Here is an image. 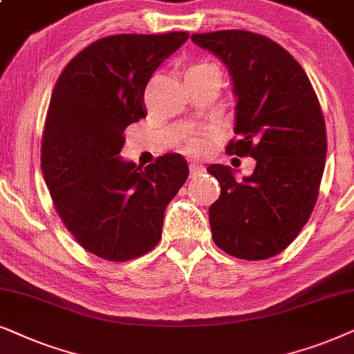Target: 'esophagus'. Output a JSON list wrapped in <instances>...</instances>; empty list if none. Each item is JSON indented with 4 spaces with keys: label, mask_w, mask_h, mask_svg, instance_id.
I'll return each instance as SVG.
<instances>
[{
    "label": "esophagus",
    "mask_w": 354,
    "mask_h": 354,
    "mask_svg": "<svg viewBox=\"0 0 354 354\" xmlns=\"http://www.w3.org/2000/svg\"><path fill=\"white\" fill-rule=\"evenodd\" d=\"M189 173H191V176H192V178H196V176H201L202 173H205V168H204V165H201V163H196V162H192V163L189 165Z\"/></svg>",
    "instance_id": "esophagus-1"
}]
</instances>
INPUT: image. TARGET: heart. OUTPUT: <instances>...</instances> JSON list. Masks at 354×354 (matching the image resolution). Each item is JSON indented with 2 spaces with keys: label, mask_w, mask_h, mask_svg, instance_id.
I'll list each match as a JSON object with an SVG mask.
<instances>
[{
  "label": "heart",
  "mask_w": 354,
  "mask_h": 354,
  "mask_svg": "<svg viewBox=\"0 0 354 354\" xmlns=\"http://www.w3.org/2000/svg\"><path fill=\"white\" fill-rule=\"evenodd\" d=\"M205 68H215V66L212 64V63H207V61H199V63L191 64L189 68H187L186 73H192V71H199V69H205ZM201 145H202V142H201L199 139H194V140H192V147L199 149Z\"/></svg>",
  "instance_id": "b5f03b06"
}]
</instances>
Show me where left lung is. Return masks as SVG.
<instances>
[{
  "instance_id": "obj_1",
  "label": "left lung",
  "mask_w": 354,
  "mask_h": 354,
  "mask_svg": "<svg viewBox=\"0 0 354 354\" xmlns=\"http://www.w3.org/2000/svg\"><path fill=\"white\" fill-rule=\"evenodd\" d=\"M191 40L232 74L236 138L226 153L256 158L243 180L223 165L207 168L221 187L209 209L212 238L233 257H273L295 241L317 202L327 157L319 98L298 61L268 37L236 29Z\"/></svg>"
}]
</instances>
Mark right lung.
Masks as SVG:
<instances>
[{
    "label": "right lung",
    "instance_id": "obj_1",
    "mask_svg": "<svg viewBox=\"0 0 354 354\" xmlns=\"http://www.w3.org/2000/svg\"><path fill=\"white\" fill-rule=\"evenodd\" d=\"M187 39V32L103 37L79 51L55 84L41 173L68 232L106 261H131L157 246L165 209L189 174L180 153L145 168L118 157L124 129L145 118L149 79Z\"/></svg>",
    "mask_w": 354,
    "mask_h": 354
}]
</instances>
